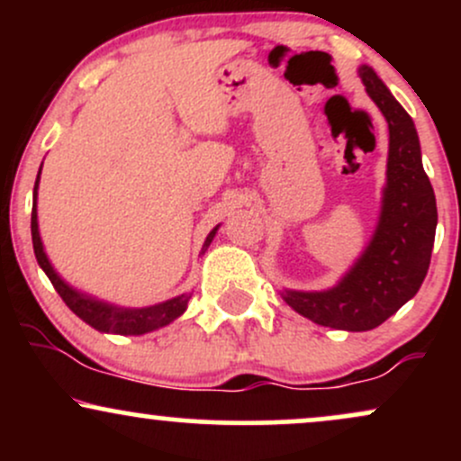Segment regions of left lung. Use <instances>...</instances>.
<instances>
[{
  "instance_id": "left-lung-1",
  "label": "left lung",
  "mask_w": 461,
  "mask_h": 461,
  "mask_svg": "<svg viewBox=\"0 0 461 461\" xmlns=\"http://www.w3.org/2000/svg\"><path fill=\"white\" fill-rule=\"evenodd\" d=\"M359 77L390 130L388 184L377 231L336 288L284 294L305 319L347 331L375 330L414 297L429 271L438 225L436 194L422 168L414 121L373 68L362 67Z\"/></svg>"
}]
</instances>
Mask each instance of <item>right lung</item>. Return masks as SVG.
Listing matches in <instances>:
<instances>
[{
	"label": "right lung",
	"instance_id": "1",
	"mask_svg": "<svg viewBox=\"0 0 461 461\" xmlns=\"http://www.w3.org/2000/svg\"><path fill=\"white\" fill-rule=\"evenodd\" d=\"M39 177H41V171H39ZM39 177H36V184H34V205H32V245H34L36 262H39V267L43 268L47 277H50V282L54 284L56 293L60 294L62 301H65L73 314H77L79 319L88 322V325L95 327L97 331L121 333V336H140V333L153 331L158 330V327L168 325V322L176 321L179 314H184V310H186L190 301V294H182V297L164 301V303L151 305V308L130 310V308H114V305L104 303V301L86 297V294L77 293V290H73L71 285L62 282L60 275L54 271V267H51L50 260H47L43 251V242H41V236H39V221H36V188H39ZM216 230H219V227H214V230L210 231V236L205 238V245L201 249V253L210 247Z\"/></svg>",
	"mask_w": 461,
	"mask_h": 461
}]
</instances>
